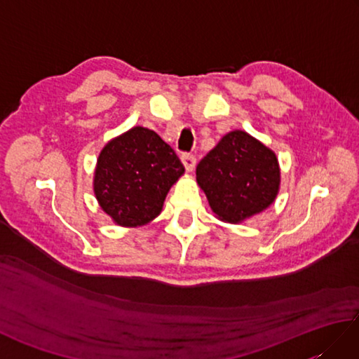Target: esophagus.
<instances>
[{
	"mask_svg": "<svg viewBox=\"0 0 359 359\" xmlns=\"http://www.w3.org/2000/svg\"><path fill=\"white\" fill-rule=\"evenodd\" d=\"M180 158H182V163H184V166H185V170L188 172H191L196 166V157L191 154H182Z\"/></svg>",
	"mask_w": 359,
	"mask_h": 359,
	"instance_id": "1",
	"label": "esophagus"
}]
</instances>
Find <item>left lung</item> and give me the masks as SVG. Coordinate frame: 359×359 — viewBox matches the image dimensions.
Returning a JSON list of instances; mask_svg holds the SVG:
<instances>
[{"label":"left lung","mask_w":359,"mask_h":359,"mask_svg":"<svg viewBox=\"0 0 359 359\" xmlns=\"http://www.w3.org/2000/svg\"><path fill=\"white\" fill-rule=\"evenodd\" d=\"M196 180L219 220L241 224L276 201L280 168L274 151L236 129L201 160Z\"/></svg>","instance_id":"left-lung-1"}]
</instances>
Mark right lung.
Listing matches in <instances>:
<instances>
[{"mask_svg": "<svg viewBox=\"0 0 359 359\" xmlns=\"http://www.w3.org/2000/svg\"><path fill=\"white\" fill-rule=\"evenodd\" d=\"M185 172L174 149L143 126L104 144L94 171V194L114 224L133 228L154 220L171 187Z\"/></svg>", "mask_w": 359, "mask_h": 359, "instance_id": "obj_1", "label": "right lung"}]
</instances>
